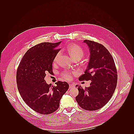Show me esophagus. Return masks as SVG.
I'll return each instance as SVG.
<instances>
[{
  "instance_id": "esophagus-1",
  "label": "esophagus",
  "mask_w": 134,
  "mask_h": 134,
  "mask_svg": "<svg viewBox=\"0 0 134 134\" xmlns=\"http://www.w3.org/2000/svg\"><path fill=\"white\" fill-rule=\"evenodd\" d=\"M69 87H70V89H72V88L74 87V85L70 84L69 85Z\"/></svg>"
}]
</instances>
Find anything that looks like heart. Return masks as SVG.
Here are the masks:
<instances>
[{"instance_id": "heart-1", "label": "heart", "mask_w": 134, "mask_h": 134, "mask_svg": "<svg viewBox=\"0 0 134 134\" xmlns=\"http://www.w3.org/2000/svg\"><path fill=\"white\" fill-rule=\"evenodd\" d=\"M69 55L72 60L79 59L80 60L84 55V52L82 48L77 45L72 44L67 49ZM60 55V52L57 53L55 58V60H56L58 56ZM62 76L64 78L66 79H70L71 78L72 72L69 71H65L62 74Z\"/></svg>"}]
</instances>
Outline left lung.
<instances>
[{
    "label": "left lung",
    "mask_w": 134,
    "mask_h": 134,
    "mask_svg": "<svg viewBox=\"0 0 134 134\" xmlns=\"http://www.w3.org/2000/svg\"><path fill=\"white\" fill-rule=\"evenodd\" d=\"M83 42L89 47V61L85 74L79 79L92 82L85 89L76 85L79 93L75 99L83 109L96 110L103 107L112 97L117 85V71L114 60L106 48L87 40Z\"/></svg>",
    "instance_id": "8db88e82"
}]
</instances>
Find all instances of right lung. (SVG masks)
Returning <instances> with one entry per match:
<instances>
[{
  "label": "right lung",
  "instance_id": "add662e5",
  "mask_svg": "<svg viewBox=\"0 0 134 134\" xmlns=\"http://www.w3.org/2000/svg\"><path fill=\"white\" fill-rule=\"evenodd\" d=\"M61 41L42 42L28 50L17 70V87L26 104L40 114L48 115L59 107L60 101L69 88L66 82L51 86L45 81L46 73H52V63L60 49Z\"/></svg>",
  "mask_w": 134,
  "mask_h": 134
}]
</instances>
